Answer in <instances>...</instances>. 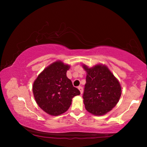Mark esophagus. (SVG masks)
Segmentation results:
<instances>
[{
	"label": "esophagus",
	"instance_id": "1",
	"mask_svg": "<svg viewBox=\"0 0 147 147\" xmlns=\"http://www.w3.org/2000/svg\"><path fill=\"white\" fill-rule=\"evenodd\" d=\"M78 89H79V91H80V93H81V94L83 93V88L82 87H81V86H79L78 88Z\"/></svg>",
	"mask_w": 147,
	"mask_h": 147
}]
</instances>
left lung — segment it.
I'll return each instance as SVG.
<instances>
[{"mask_svg": "<svg viewBox=\"0 0 147 147\" xmlns=\"http://www.w3.org/2000/svg\"><path fill=\"white\" fill-rule=\"evenodd\" d=\"M86 72V84L83 94L86 110L94 115H105L120 99L121 86L108 67L96 64L89 68L82 65Z\"/></svg>", "mask_w": 147, "mask_h": 147, "instance_id": "1", "label": "left lung"}]
</instances>
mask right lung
<instances>
[{"label": "right lung", "mask_w": 147, "mask_h": 147, "mask_svg": "<svg viewBox=\"0 0 147 147\" xmlns=\"http://www.w3.org/2000/svg\"><path fill=\"white\" fill-rule=\"evenodd\" d=\"M70 65L60 60L51 63L34 82L32 91L36 103L47 113L59 115L68 110L72 98L80 92L66 73Z\"/></svg>", "instance_id": "1"}]
</instances>
